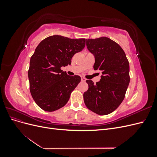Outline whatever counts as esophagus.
Returning <instances> with one entry per match:
<instances>
[{
	"label": "esophagus",
	"mask_w": 157,
	"mask_h": 157,
	"mask_svg": "<svg viewBox=\"0 0 157 157\" xmlns=\"http://www.w3.org/2000/svg\"><path fill=\"white\" fill-rule=\"evenodd\" d=\"M86 78H85L84 77H81V81H82V82H84V81H86Z\"/></svg>",
	"instance_id": "esophagus-1"
}]
</instances>
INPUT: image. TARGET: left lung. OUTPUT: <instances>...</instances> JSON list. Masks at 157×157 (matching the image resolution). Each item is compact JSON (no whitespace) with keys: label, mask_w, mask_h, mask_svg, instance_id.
Listing matches in <instances>:
<instances>
[{"label":"left lung","mask_w":157,"mask_h":157,"mask_svg":"<svg viewBox=\"0 0 157 157\" xmlns=\"http://www.w3.org/2000/svg\"><path fill=\"white\" fill-rule=\"evenodd\" d=\"M86 46L95 58L94 70L101 71L95 84L87 80L88 89L84 101L90 111L100 115L113 112L121 105L130 83V65L124 50L107 37L86 39Z\"/></svg>","instance_id":"obj_1"}]
</instances>
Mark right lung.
<instances>
[{"label": "right lung", "instance_id": "1", "mask_svg": "<svg viewBox=\"0 0 157 157\" xmlns=\"http://www.w3.org/2000/svg\"><path fill=\"white\" fill-rule=\"evenodd\" d=\"M85 42V39L53 35L37 46L30 59L28 77L31 96L44 111L63 107L80 82L79 76H69L61 67L71 65L72 57L82 50Z\"/></svg>", "mask_w": 157, "mask_h": 157}]
</instances>
